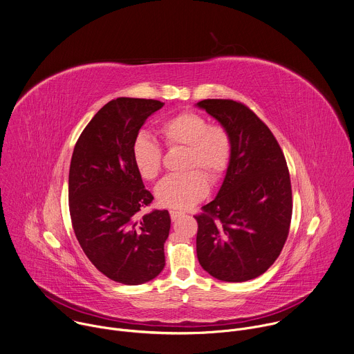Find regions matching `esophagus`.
Wrapping results in <instances>:
<instances>
[{"label":"esophagus","instance_id":"esophagus-1","mask_svg":"<svg viewBox=\"0 0 354 354\" xmlns=\"http://www.w3.org/2000/svg\"><path fill=\"white\" fill-rule=\"evenodd\" d=\"M169 214H171L172 221H176L179 216H182V215H183V212H180V211H169Z\"/></svg>","mask_w":354,"mask_h":354}]
</instances>
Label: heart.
Returning <instances> with one entry per match:
<instances>
[{"label": "heart", "mask_w": 354, "mask_h": 354, "mask_svg": "<svg viewBox=\"0 0 354 354\" xmlns=\"http://www.w3.org/2000/svg\"><path fill=\"white\" fill-rule=\"evenodd\" d=\"M160 135L169 149L186 147L183 168L191 171L165 178L157 186L156 197L164 207L187 209L208 194L207 176L216 182L225 175L232 160L230 135L221 125H208L205 118L194 111L171 116L160 127ZM132 160L145 180H154L161 172L162 150L150 136L140 133L132 145Z\"/></svg>", "instance_id": "heart-1"}]
</instances>
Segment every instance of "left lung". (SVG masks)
Listing matches in <instances>:
<instances>
[{
    "label": "left lung",
    "mask_w": 354,
    "mask_h": 354,
    "mask_svg": "<svg viewBox=\"0 0 354 354\" xmlns=\"http://www.w3.org/2000/svg\"><path fill=\"white\" fill-rule=\"evenodd\" d=\"M197 106L232 139L222 186L194 216L197 259L219 281L254 279L275 263L289 234L293 205L286 160L272 132L248 105L212 98Z\"/></svg>",
    "instance_id": "left-lung-1"
}]
</instances>
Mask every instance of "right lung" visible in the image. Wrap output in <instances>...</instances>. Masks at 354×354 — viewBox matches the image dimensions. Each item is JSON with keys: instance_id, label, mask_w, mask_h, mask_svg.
Listing matches in <instances>:
<instances>
[{"instance_id": "1", "label": "right lung", "mask_w": 354, "mask_h": 354, "mask_svg": "<svg viewBox=\"0 0 354 354\" xmlns=\"http://www.w3.org/2000/svg\"><path fill=\"white\" fill-rule=\"evenodd\" d=\"M164 102L120 97L106 102L79 136L69 168V212L76 239L106 278L140 285L165 266L171 218L154 209L132 160V145L147 118Z\"/></svg>"}]
</instances>
